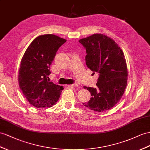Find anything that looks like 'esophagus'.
Here are the masks:
<instances>
[{"label":"esophagus","mask_w":150,"mask_h":150,"mask_svg":"<svg viewBox=\"0 0 150 150\" xmlns=\"http://www.w3.org/2000/svg\"><path fill=\"white\" fill-rule=\"evenodd\" d=\"M67 86H68V87H77V86H79V84H78V83H74V84H72V85H68Z\"/></svg>","instance_id":"34e87169"}]
</instances>
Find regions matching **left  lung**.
I'll use <instances>...</instances> for the list:
<instances>
[{"label": "left lung", "instance_id": "left-lung-1", "mask_svg": "<svg viewBox=\"0 0 150 150\" xmlns=\"http://www.w3.org/2000/svg\"><path fill=\"white\" fill-rule=\"evenodd\" d=\"M79 42L86 49L87 67L99 74L96 88L83 87L92 97L83 105L95 112H105L120 101L127 86L128 72L124 52L112 38L101 33Z\"/></svg>", "mask_w": 150, "mask_h": 150}]
</instances>
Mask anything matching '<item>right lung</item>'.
I'll return each instance as SVG.
<instances>
[{
    "instance_id": "add662e5",
    "label": "right lung",
    "mask_w": 150,
    "mask_h": 150,
    "mask_svg": "<svg viewBox=\"0 0 150 150\" xmlns=\"http://www.w3.org/2000/svg\"><path fill=\"white\" fill-rule=\"evenodd\" d=\"M67 42L52 34L37 37L23 56L18 75L20 89L36 108L51 107L58 101L64 88L49 82V70L57 50Z\"/></svg>"
}]
</instances>
